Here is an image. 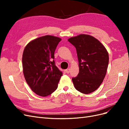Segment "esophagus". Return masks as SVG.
I'll list each match as a JSON object with an SVG mask.
<instances>
[{"mask_svg":"<svg viewBox=\"0 0 129 129\" xmlns=\"http://www.w3.org/2000/svg\"><path fill=\"white\" fill-rule=\"evenodd\" d=\"M65 72H66V73H67V74H69V73H70V72H71V69H70V68H68V69H66V71H65Z\"/></svg>","mask_w":129,"mask_h":129,"instance_id":"esophagus-1","label":"esophagus"}]
</instances>
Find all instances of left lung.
<instances>
[{"mask_svg": "<svg viewBox=\"0 0 129 129\" xmlns=\"http://www.w3.org/2000/svg\"><path fill=\"white\" fill-rule=\"evenodd\" d=\"M68 41L76 48L79 73L72 78L75 88L88 94L99 88L106 75L109 54L97 39L86 34L69 38Z\"/></svg>", "mask_w": 129, "mask_h": 129, "instance_id": "obj_1", "label": "left lung"}]
</instances>
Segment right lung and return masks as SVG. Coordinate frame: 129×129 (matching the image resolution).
I'll use <instances>...</instances> for the list:
<instances>
[{
  "mask_svg": "<svg viewBox=\"0 0 129 129\" xmlns=\"http://www.w3.org/2000/svg\"><path fill=\"white\" fill-rule=\"evenodd\" d=\"M61 39L45 36L29 42L22 54L23 73L32 90L40 96L57 88L62 73L55 66L54 52Z\"/></svg>",
  "mask_w": 129,
  "mask_h": 129,
  "instance_id": "add662e5",
  "label": "right lung"
}]
</instances>
